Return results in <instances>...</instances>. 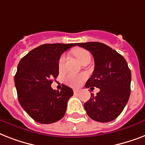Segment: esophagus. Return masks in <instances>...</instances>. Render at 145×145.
<instances>
[{
	"label": "esophagus",
	"instance_id": "esophagus-1",
	"mask_svg": "<svg viewBox=\"0 0 145 145\" xmlns=\"http://www.w3.org/2000/svg\"><path fill=\"white\" fill-rule=\"evenodd\" d=\"M79 91H80V89H74V93L76 94V93H79Z\"/></svg>",
	"mask_w": 145,
	"mask_h": 145
}]
</instances>
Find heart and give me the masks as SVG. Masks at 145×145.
I'll return each mask as SVG.
<instances>
[{"label": "heart", "mask_w": 145, "mask_h": 145, "mask_svg": "<svg viewBox=\"0 0 145 145\" xmlns=\"http://www.w3.org/2000/svg\"><path fill=\"white\" fill-rule=\"evenodd\" d=\"M73 54L80 62L87 57H90V55L87 50L82 48H77L73 50ZM66 56L62 55L59 59V70H62L64 68V65L65 62ZM86 78V76L81 74H76V73H70L65 77V83L67 85L71 86V87H77L82 84Z\"/></svg>", "instance_id": "heart-1"}]
</instances>
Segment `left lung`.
<instances>
[{
	"instance_id": "8db88e82",
	"label": "left lung",
	"mask_w": 145,
	"mask_h": 145,
	"mask_svg": "<svg viewBox=\"0 0 145 145\" xmlns=\"http://www.w3.org/2000/svg\"><path fill=\"white\" fill-rule=\"evenodd\" d=\"M77 46L92 53L95 68L86 83V88L100 91L84 103L91 119L107 123L116 119L128 102L130 95L131 71L126 59L110 46L99 42L78 43Z\"/></svg>"
}]
</instances>
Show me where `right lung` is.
Listing matches in <instances>:
<instances>
[{
	"mask_svg": "<svg viewBox=\"0 0 145 145\" xmlns=\"http://www.w3.org/2000/svg\"><path fill=\"white\" fill-rule=\"evenodd\" d=\"M76 44H46L31 50L20 60L15 75L18 99L26 113L40 123L57 122L64 117L72 89L63 85L61 91L51 87L59 75V59Z\"/></svg>",
	"mask_w": 145,
	"mask_h": 145,
	"instance_id": "1",
	"label": "right lung"
}]
</instances>
